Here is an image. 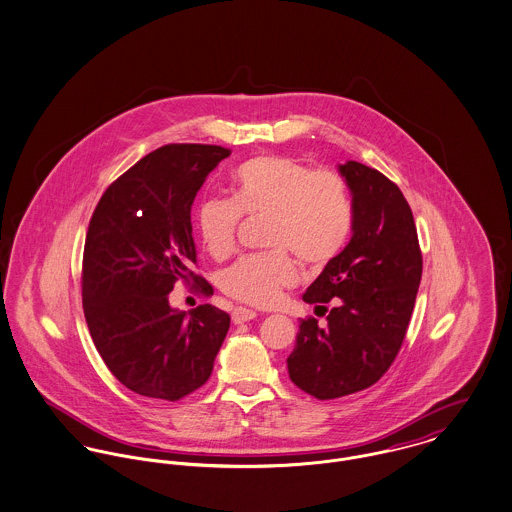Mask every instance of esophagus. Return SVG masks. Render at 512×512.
<instances>
[{"mask_svg": "<svg viewBox=\"0 0 512 512\" xmlns=\"http://www.w3.org/2000/svg\"><path fill=\"white\" fill-rule=\"evenodd\" d=\"M258 314L254 312V310H248V308H235L233 310V314H231V318H233V322L235 324H244V322H250V320H254Z\"/></svg>", "mask_w": 512, "mask_h": 512, "instance_id": "esophagus-1", "label": "esophagus"}]
</instances>
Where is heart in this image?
<instances>
[{"instance_id":"heart-1","label":"heart","mask_w":512,"mask_h":512,"mask_svg":"<svg viewBox=\"0 0 512 512\" xmlns=\"http://www.w3.org/2000/svg\"><path fill=\"white\" fill-rule=\"evenodd\" d=\"M240 215L266 217L264 254L239 260L221 285L233 299L270 307L297 281L291 251L307 266H324L338 256L351 233L353 213L338 174L310 171L281 155L242 163L231 178V202L207 200L198 209V233L205 250L223 260L235 250ZM290 251L287 253L286 250Z\"/></svg>"}]
</instances>
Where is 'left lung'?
Instances as JSON below:
<instances>
[{"mask_svg": "<svg viewBox=\"0 0 512 512\" xmlns=\"http://www.w3.org/2000/svg\"><path fill=\"white\" fill-rule=\"evenodd\" d=\"M351 192V240L308 285L303 301H334L328 326L301 320L291 380L318 400L375 384L396 359L421 281V250L408 202L384 174L347 161L338 165Z\"/></svg>", "mask_w": 512, "mask_h": 512, "instance_id": "1", "label": "left lung"}]
</instances>
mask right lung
Wrapping results in <instances>:
<instances>
[{
  "mask_svg": "<svg viewBox=\"0 0 512 512\" xmlns=\"http://www.w3.org/2000/svg\"><path fill=\"white\" fill-rule=\"evenodd\" d=\"M231 155L174 143L145 155L97 205L83 254V310L106 367L132 392L176 402L205 384L231 316L172 308L169 293L196 262L190 211L207 174ZM200 287L207 291L209 283Z\"/></svg>",
  "mask_w": 512,
  "mask_h": 512,
  "instance_id": "1",
  "label": "right lung"
}]
</instances>
